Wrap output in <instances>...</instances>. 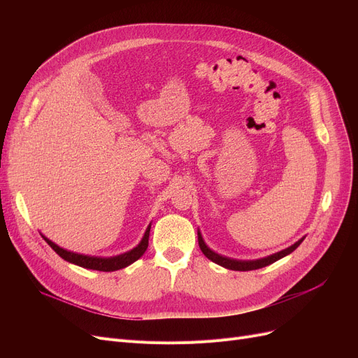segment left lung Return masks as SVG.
Returning a JSON list of instances; mask_svg holds the SVG:
<instances>
[{
    "instance_id": "left-lung-1",
    "label": "left lung",
    "mask_w": 358,
    "mask_h": 358,
    "mask_svg": "<svg viewBox=\"0 0 358 358\" xmlns=\"http://www.w3.org/2000/svg\"><path fill=\"white\" fill-rule=\"evenodd\" d=\"M197 236H199V247H200L201 252L206 257H208L210 261L216 262L217 266H222V267L228 268V270H235V271H250V270H257V268L267 267V266L273 264V262L278 261L280 258H283V257L292 254L305 239V236L300 238L297 242H294L293 245H290L289 248L281 250V251H278L275 254H271L268 257H264V258H258V259H235V258L220 255V254L215 252L213 250H210L208 245H206V242H204L200 231H197Z\"/></svg>"
}]
</instances>
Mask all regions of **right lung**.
Here are the masks:
<instances>
[{"label":"right lung","mask_w":358,"mask_h":358,"mask_svg":"<svg viewBox=\"0 0 358 358\" xmlns=\"http://www.w3.org/2000/svg\"><path fill=\"white\" fill-rule=\"evenodd\" d=\"M149 231H150V223L148 224V228L141 239V242L135 248H131L127 252L115 255V257H96V255H85V254H78L73 251H68L59 245H56L55 242H52L49 238H46L43 234L42 238L48 242V245L58 254L61 258H64L65 261L71 262V264L80 266L83 268H88V270H99V271H116L120 268H124L130 264H134L136 259H139L146 248H148V241H149Z\"/></svg>","instance_id":"add662e5"}]
</instances>
